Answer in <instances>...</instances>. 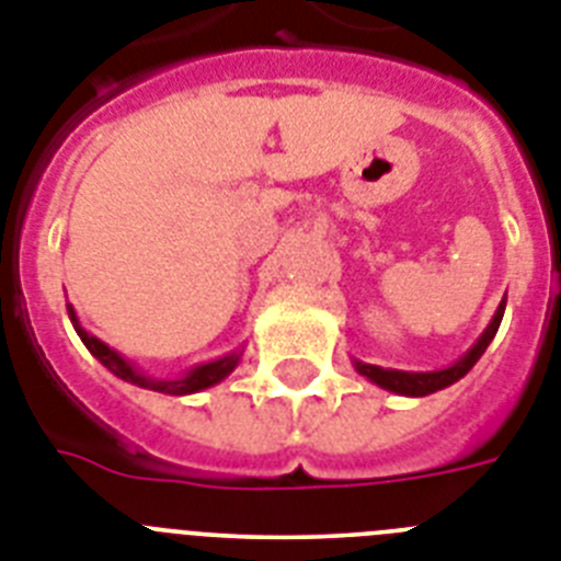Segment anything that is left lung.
<instances>
[{"label": "left lung", "instance_id": "obj_1", "mask_svg": "<svg viewBox=\"0 0 561 561\" xmlns=\"http://www.w3.org/2000/svg\"><path fill=\"white\" fill-rule=\"evenodd\" d=\"M504 308H507V296H504L502 305H499V311L493 313L490 325L484 328V334L478 336L470 352L455 359L453 366L438 368V371H400V368H380L371 366V363H363V359H354V368H357L363 377H368L371 383L380 386V389L394 391V394H407V398H426L432 391H440L446 389V386L458 383V380L476 366L478 359H481V354L486 352V345L493 343L499 325H502Z\"/></svg>", "mask_w": 561, "mask_h": 561}]
</instances>
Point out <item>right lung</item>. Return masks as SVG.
I'll list each match as a JSON object with an SVG mask.
<instances>
[{
    "instance_id": "add662e5",
    "label": "right lung",
    "mask_w": 561,
    "mask_h": 561,
    "mask_svg": "<svg viewBox=\"0 0 561 561\" xmlns=\"http://www.w3.org/2000/svg\"><path fill=\"white\" fill-rule=\"evenodd\" d=\"M68 320H71V325H75L77 336L83 340L85 348H89V352L94 354V357H98L100 363L112 371V375L121 377V380H126V383L131 386H140V389L161 391V394H195V391H204L209 389V386L221 383V380H225L236 366H239L241 352H244V345H241L239 352H230L225 354V357L209 359V363H202V366H193L190 371H184V375H178L175 380H158V377L144 375L135 363H129V359L123 357V354H117L115 348H108L103 340L89 334V331L80 325V320H77V313L71 305H68Z\"/></svg>"
}]
</instances>
